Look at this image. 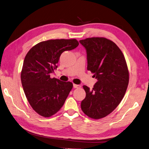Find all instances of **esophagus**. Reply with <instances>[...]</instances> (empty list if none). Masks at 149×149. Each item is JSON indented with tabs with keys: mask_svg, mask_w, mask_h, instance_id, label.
Masks as SVG:
<instances>
[{
	"mask_svg": "<svg viewBox=\"0 0 149 149\" xmlns=\"http://www.w3.org/2000/svg\"><path fill=\"white\" fill-rule=\"evenodd\" d=\"M73 88H81V86L79 85V84H73Z\"/></svg>",
	"mask_w": 149,
	"mask_h": 149,
	"instance_id": "34e87169",
	"label": "esophagus"
}]
</instances>
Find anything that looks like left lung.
Here are the masks:
<instances>
[{
    "mask_svg": "<svg viewBox=\"0 0 149 149\" xmlns=\"http://www.w3.org/2000/svg\"><path fill=\"white\" fill-rule=\"evenodd\" d=\"M87 53V70L97 81L93 89L83 86L86 97L81 107L94 119L104 118L123 100L129 84V71L125 57L116 44L103 37L79 40Z\"/></svg>",
    "mask_w": 149,
    "mask_h": 149,
    "instance_id": "obj_1",
    "label": "left lung"
}]
</instances>
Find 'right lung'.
Wrapping results in <instances>:
<instances>
[{"label":"right lung","mask_w":149,"mask_h":149,"mask_svg":"<svg viewBox=\"0 0 149 149\" xmlns=\"http://www.w3.org/2000/svg\"><path fill=\"white\" fill-rule=\"evenodd\" d=\"M76 39L49 40L40 42L26 54L21 72V81L33 109L45 118L59 111L73 88V83L52 78L61 53L78 46Z\"/></svg>","instance_id":"1"}]
</instances>
